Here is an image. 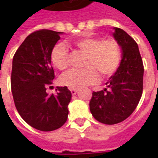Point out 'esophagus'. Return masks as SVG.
I'll return each instance as SVG.
<instances>
[{
    "label": "esophagus",
    "instance_id": "esophagus-1",
    "mask_svg": "<svg viewBox=\"0 0 158 158\" xmlns=\"http://www.w3.org/2000/svg\"><path fill=\"white\" fill-rule=\"evenodd\" d=\"M70 91H71V94H72L73 96H74V95H76V93H77V89H70Z\"/></svg>",
    "mask_w": 158,
    "mask_h": 158
}]
</instances>
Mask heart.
Listing matches in <instances>:
<instances>
[{
    "label": "heart",
    "mask_w": 158,
    "mask_h": 158,
    "mask_svg": "<svg viewBox=\"0 0 158 158\" xmlns=\"http://www.w3.org/2000/svg\"><path fill=\"white\" fill-rule=\"evenodd\" d=\"M73 45L85 54L83 69H72L61 77L63 85L70 89H80L91 85L99 80V74L104 78L113 76L118 69L122 54L118 43L113 40H104L100 36L85 35L75 40ZM51 60L59 70L69 65V52L64 44L58 43L52 48Z\"/></svg>",
    "instance_id": "obj_1"
}]
</instances>
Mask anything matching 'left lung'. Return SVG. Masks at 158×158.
I'll return each mask as SVG.
<instances>
[{"instance_id": "1", "label": "left lung", "mask_w": 158, "mask_h": 158, "mask_svg": "<svg viewBox=\"0 0 158 158\" xmlns=\"http://www.w3.org/2000/svg\"><path fill=\"white\" fill-rule=\"evenodd\" d=\"M113 36L122 50L118 69L101 91H93L89 109L105 124H116L129 118L138 106L143 91L144 66L135 40L125 31L114 28Z\"/></svg>"}]
</instances>
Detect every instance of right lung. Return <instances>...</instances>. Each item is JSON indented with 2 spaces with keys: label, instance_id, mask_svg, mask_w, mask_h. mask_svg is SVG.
<instances>
[{
  "label": "right lung",
  "instance_id": "right-lung-1",
  "mask_svg": "<svg viewBox=\"0 0 158 158\" xmlns=\"http://www.w3.org/2000/svg\"><path fill=\"white\" fill-rule=\"evenodd\" d=\"M60 34L50 29L31 33L12 59L11 87L16 108L28 124L41 131L59 129L68 119L72 95L67 86L56 87V95L46 93L55 78L51 52Z\"/></svg>",
  "mask_w": 158,
  "mask_h": 158
}]
</instances>
